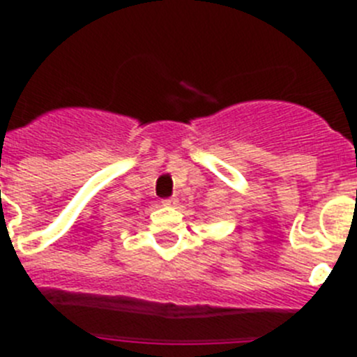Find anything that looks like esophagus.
Masks as SVG:
<instances>
[{
	"instance_id": "34e87169",
	"label": "esophagus",
	"mask_w": 357,
	"mask_h": 357,
	"mask_svg": "<svg viewBox=\"0 0 357 357\" xmlns=\"http://www.w3.org/2000/svg\"><path fill=\"white\" fill-rule=\"evenodd\" d=\"M162 206L164 207H176L178 206V200H176V198H166V200H162Z\"/></svg>"
}]
</instances>
